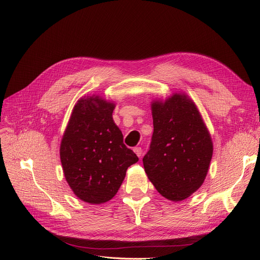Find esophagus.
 Masks as SVG:
<instances>
[{
  "label": "esophagus",
  "mask_w": 260,
  "mask_h": 260,
  "mask_svg": "<svg viewBox=\"0 0 260 260\" xmlns=\"http://www.w3.org/2000/svg\"><path fill=\"white\" fill-rule=\"evenodd\" d=\"M134 152L136 153V155H137L138 157L142 156V148L141 147H135L134 148Z\"/></svg>",
  "instance_id": "obj_1"
}]
</instances>
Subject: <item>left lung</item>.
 I'll return each instance as SVG.
<instances>
[{
    "mask_svg": "<svg viewBox=\"0 0 260 260\" xmlns=\"http://www.w3.org/2000/svg\"><path fill=\"white\" fill-rule=\"evenodd\" d=\"M152 111L154 133L144 170L163 197L180 201L196 192L208 174L213 155L210 134L185 94L154 102Z\"/></svg>",
    "mask_w": 260,
    "mask_h": 260,
    "instance_id": "1",
    "label": "left lung"
}]
</instances>
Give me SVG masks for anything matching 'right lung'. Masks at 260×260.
<instances>
[{"instance_id":"1","label":"right lung","mask_w":260,"mask_h":260,"mask_svg":"<svg viewBox=\"0 0 260 260\" xmlns=\"http://www.w3.org/2000/svg\"><path fill=\"white\" fill-rule=\"evenodd\" d=\"M115 105L99 97L76 104L63 136L60 157L66 181L81 200L100 204L111 200L137 157L123 143L113 120Z\"/></svg>"}]
</instances>
